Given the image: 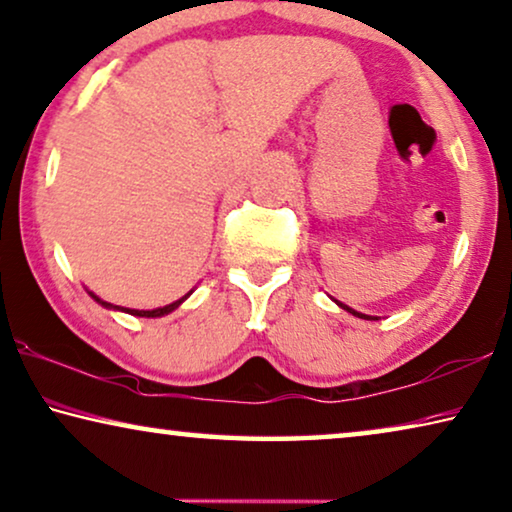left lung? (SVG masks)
<instances>
[{
  "instance_id": "obj_1",
  "label": "left lung",
  "mask_w": 512,
  "mask_h": 512,
  "mask_svg": "<svg viewBox=\"0 0 512 512\" xmlns=\"http://www.w3.org/2000/svg\"><path fill=\"white\" fill-rule=\"evenodd\" d=\"M337 305H339V307H342V310H346V312H351L353 316H358V319H367V321H378V316H369V314L355 312V310H351V307H348V305H344V303H339V300H337Z\"/></svg>"
}]
</instances>
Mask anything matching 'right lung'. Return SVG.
<instances>
[{"label": "right lung", "mask_w": 512, "mask_h": 512, "mask_svg": "<svg viewBox=\"0 0 512 512\" xmlns=\"http://www.w3.org/2000/svg\"><path fill=\"white\" fill-rule=\"evenodd\" d=\"M193 291V289H191ZM191 291L186 296H182L180 300H175V303H170V305H164V307H157V310H132V307H120V305H111V303H107V300H102L100 296H95L93 291H88V294H91V298L95 300V303H100L102 307H107V310H118V312H127V314H132V316H145V319H157V316H164V314H170L173 310H177V307H180L186 298L191 296Z\"/></svg>", "instance_id": "add662e5"}]
</instances>
